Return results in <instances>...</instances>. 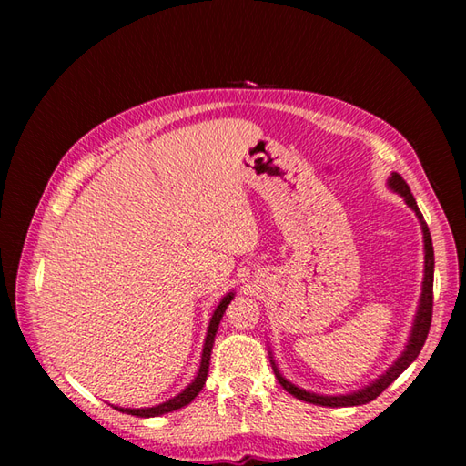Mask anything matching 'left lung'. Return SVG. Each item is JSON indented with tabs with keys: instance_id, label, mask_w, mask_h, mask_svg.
<instances>
[{
	"instance_id": "obj_1",
	"label": "left lung",
	"mask_w": 466,
	"mask_h": 466,
	"mask_svg": "<svg viewBox=\"0 0 466 466\" xmlns=\"http://www.w3.org/2000/svg\"><path fill=\"white\" fill-rule=\"evenodd\" d=\"M390 187L392 190H397L400 196H404V200L412 208L414 212H417L419 220L422 224V234H424V282H422V296H420V306H419V314H417V320H414V329L410 334V340L407 350L402 352L400 359L394 362L386 374H382L379 380L372 382L370 386H366V389L354 392V394H346V397H320V394H312V392H306L300 390L299 386H294L292 382H289L284 379V376L276 369V364L272 362V369L276 379L282 384V389L286 392H290L292 397H296L299 400L304 402H310V404H319V407H359V404H366L374 400L379 394L389 389V384H392L394 380L399 379L402 374V370L407 369V366L417 359L419 352L422 350L424 340H427L429 330H431V322H432V280H434V250H432V240H431V232H429V226L424 222V218L419 210L417 200H414V196L410 194V187L409 184L402 180L400 174H392L390 177Z\"/></svg>"
}]
</instances>
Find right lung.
Segmentation results:
<instances>
[{"label":"right lung","instance_id":"1","mask_svg":"<svg viewBox=\"0 0 466 466\" xmlns=\"http://www.w3.org/2000/svg\"><path fill=\"white\" fill-rule=\"evenodd\" d=\"M232 299H234L232 294H226L224 299H222V302L218 304V309L214 310L210 326H208V334H206V342H204V350H202L200 370H198L192 384H187V389H184L172 400L157 404V407H152V409H117V407H114V409H117L120 412H126V414H132V417H144V419H147V417H160V414H166V412H174L177 409L186 407V404H190L198 397V392L202 390V386L206 382L208 366H210V354H212V344H214V336H216V330H218V324H220L222 316H224V312L228 309V304H230Z\"/></svg>","mask_w":466,"mask_h":466}]
</instances>
